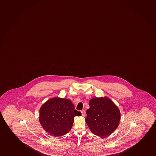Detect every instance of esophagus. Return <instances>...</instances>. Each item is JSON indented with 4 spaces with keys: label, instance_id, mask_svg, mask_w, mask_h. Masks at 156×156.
<instances>
[{
    "label": "esophagus",
    "instance_id": "1",
    "mask_svg": "<svg viewBox=\"0 0 156 156\" xmlns=\"http://www.w3.org/2000/svg\"><path fill=\"white\" fill-rule=\"evenodd\" d=\"M81 113H82V116H85V113H86V112H85V110H82V111H81Z\"/></svg>",
    "mask_w": 156,
    "mask_h": 156
}]
</instances>
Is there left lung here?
Masks as SVG:
<instances>
[{
	"instance_id": "1",
	"label": "left lung",
	"mask_w": 156,
	"mask_h": 156,
	"mask_svg": "<svg viewBox=\"0 0 156 156\" xmlns=\"http://www.w3.org/2000/svg\"><path fill=\"white\" fill-rule=\"evenodd\" d=\"M86 114L87 117L85 121L90 130L100 137H105L111 134L119 124L120 110L107 97L91 99Z\"/></svg>"
}]
</instances>
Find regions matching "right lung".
Returning a JSON list of instances; mask_svg holds the SVG:
<instances>
[{"instance_id": "1", "label": "right lung", "mask_w": 156, "mask_h": 156, "mask_svg": "<svg viewBox=\"0 0 156 156\" xmlns=\"http://www.w3.org/2000/svg\"><path fill=\"white\" fill-rule=\"evenodd\" d=\"M68 99H50L40 110V123L43 129L55 137L66 134L73 126L74 118L81 116Z\"/></svg>"}]
</instances>
